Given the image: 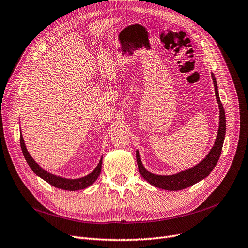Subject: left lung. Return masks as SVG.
<instances>
[{
	"label": "left lung",
	"mask_w": 248,
	"mask_h": 248,
	"mask_svg": "<svg viewBox=\"0 0 248 248\" xmlns=\"http://www.w3.org/2000/svg\"><path fill=\"white\" fill-rule=\"evenodd\" d=\"M212 78L215 86V94L217 98V102L219 108L218 131H217V138L213 148L210 149V151L207 153L206 156L193 168L184 170L180 172L175 173V175H168V176L155 175V173H152L146 170L142 163L140 152L139 150H137L136 158H137V163H138L139 171L141 173V176L152 186L159 189H163V190H169V191H179V190L186 189L192 185L196 184V183H198L199 181L206 178L217 166L218 158L221 156V152L223 149V144L225 139L226 115H225V110H224L223 104L221 102V100H219L217 79L213 72H212Z\"/></svg>",
	"instance_id": "left-lung-1"
}]
</instances>
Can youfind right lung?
Segmentation results:
<instances>
[{
	"instance_id": "obj_1",
	"label": "right lung",
	"mask_w": 248,
	"mask_h": 248,
	"mask_svg": "<svg viewBox=\"0 0 248 248\" xmlns=\"http://www.w3.org/2000/svg\"><path fill=\"white\" fill-rule=\"evenodd\" d=\"M20 133H21V131H20ZM20 146H21L22 153L24 155V158H25L27 164H29L30 168L32 170V171L35 173V175L42 178L44 181L49 183L50 185L56 187L58 189L67 190V191H78V190L86 189L93 184V183L98 179L100 172H101V168H102V158L103 157H101L98 166L94 169L93 171L90 172L89 175H87L85 177H81V178H78V179L63 178V177L56 176L52 172L47 171L43 168H41L39 164L35 162V160L31 157V155L26 149L22 134H20Z\"/></svg>"
}]
</instances>
